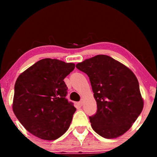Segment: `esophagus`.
<instances>
[{
	"label": "esophagus",
	"instance_id": "34e87169",
	"mask_svg": "<svg viewBox=\"0 0 157 157\" xmlns=\"http://www.w3.org/2000/svg\"><path fill=\"white\" fill-rule=\"evenodd\" d=\"M79 105H80V106L83 105V104H84V100H83V99H81V100H80V101H79Z\"/></svg>",
	"mask_w": 157,
	"mask_h": 157
}]
</instances>
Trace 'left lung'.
Returning a JSON list of instances; mask_svg holds the SVG:
<instances>
[{
    "label": "left lung",
    "mask_w": 157,
    "mask_h": 157,
    "mask_svg": "<svg viewBox=\"0 0 157 157\" xmlns=\"http://www.w3.org/2000/svg\"><path fill=\"white\" fill-rule=\"evenodd\" d=\"M76 68L89 76L97 102L96 113L89 116L93 129L105 139L124 134L143 108L136 77L123 63L105 55L84 60Z\"/></svg>",
    "instance_id": "left-lung-1"
}]
</instances>
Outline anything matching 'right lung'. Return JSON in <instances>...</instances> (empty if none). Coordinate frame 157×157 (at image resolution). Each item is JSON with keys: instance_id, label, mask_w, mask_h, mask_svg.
<instances>
[{"instance_id": "right-lung-1", "label": "right lung", "mask_w": 157, "mask_h": 157, "mask_svg": "<svg viewBox=\"0 0 157 157\" xmlns=\"http://www.w3.org/2000/svg\"><path fill=\"white\" fill-rule=\"evenodd\" d=\"M74 68L73 63L46 58L18 76L13 111L32 134L51 140L67 131L76 108L66 98L68 88L63 79Z\"/></svg>"}]
</instances>
